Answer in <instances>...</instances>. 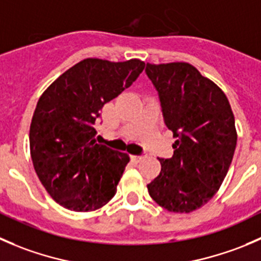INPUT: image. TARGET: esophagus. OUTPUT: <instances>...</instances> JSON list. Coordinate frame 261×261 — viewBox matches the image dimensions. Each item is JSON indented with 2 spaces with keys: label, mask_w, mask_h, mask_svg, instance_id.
<instances>
[{
  "label": "esophagus",
  "mask_w": 261,
  "mask_h": 261,
  "mask_svg": "<svg viewBox=\"0 0 261 261\" xmlns=\"http://www.w3.org/2000/svg\"><path fill=\"white\" fill-rule=\"evenodd\" d=\"M147 157V154H133V156H132V160H133L134 162H141L142 160H144Z\"/></svg>",
  "instance_id": "obj_1"
}]
</instances>
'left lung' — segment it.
I'll list each match as a JSON object with an SVG mask.
<instances>
[{
  "instance_id": "8db88e82",
  "label": "left lung",
  "mask_w": 261,
  "mask_h": 261,
  "mask_svg": "<svg viewBox=\"0 0 261 261\" xmlns=\"http://www.w3.org/2000/svg\"><path fill=\"white\" fill-rule=\"evenodd\" d=\"M166 127L176 138L171 159L147 185L165 210L190 213L213 198L236 148L234 118L226 95L189 63L146 64Z\"/></svg>"
}]
</instances>
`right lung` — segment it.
I'll list each match as a JSON object with an SVG mask.
<instances>
[{"mask_svg": "<svg viewBox=\"0 0 261 261\" xmlns=\"http://www.w3.org/2000/svg\"><path fill=\"white\" fill-rule=\"evenodd\" d=\"M144 62L87 58L44 91L30 125V153L38 177L62 207L90 212L107 204L129 162L124 152L95 141L107 102L130 86Z\"/></svg>", "mask_w": 261, "mask_h": 261, "instance_id": "right-lung-1", "label": "right lung"}]
</instances>
